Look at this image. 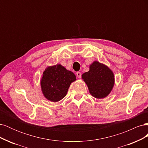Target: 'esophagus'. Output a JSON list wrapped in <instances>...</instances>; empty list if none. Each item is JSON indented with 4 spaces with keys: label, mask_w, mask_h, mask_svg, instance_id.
I'll return each mask as SVG.
<instances>
[{
    "label": "esophagus",
    "mask_w": 148,
    "mask_h": 148,
    "mask_svg": "<svg viewBox=\"0 0 148 148\" xmlns=\"http://www.w3.org/2000/svg\"><path fill=\"white\" fill-rule=\"evenodd\" d=\"M77 77L78 78H80L82 77V74H81V72H79V71H78V72H77Z\"/></svg>",
    "instance_id": "obj_1"
}]
</instances>
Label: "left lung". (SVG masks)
<instances>
[{
	"instance_id": "obj_1",
	"label": "left lung",
	"mask_w": 148,
	"mask_h": 148,
	"mask_svg": "<svg viewBox=\"0 0 148 148\" xmlns=\"http://www.w3.org/2000/svg\"><path fill=\"white\" fill-rule=\"evenodd\" d=\"M82 79L86 84L89 93L97 99L108 96L115 84L113 71L107 65L94 61L89 65V70L84 73Z\"/></svg>"
}]
</instances>
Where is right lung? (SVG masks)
Returning a JSON list of instances; mask_svg holds the SVG:
<instances>
[{
  "label": "right lung",
  "mask_w": 148,
  "mask_h": 148,
  "mask_svg": "<svg viewBox=\"0 0 148 148\" xmlns=\"http://www.w3.org/2000/svg\"><path fill=\"white\" fill-rule=\"evenodd\" d=\"M76 79L72 71L62 65L49 66L44 71L40 82L43 95L51 102L59 101L66 96L71 83Z\"/></svg>",
  "instance_id": "obj_1"
}]
</instances>
